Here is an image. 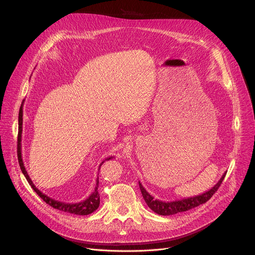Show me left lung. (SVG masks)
I'll list each match as a JSON object with an SVG mask.
<instances>
[{
	"instance_id": "1",
	"label": "left lung",
	"mask_w": 255,
	"mask_h": 255,
	"mask_svg": "<svg viewBox=\"0 0 255 255\" xmlns=\"http://www.w3.org/2000/svg\"><path fill=\"white\" fill-rule=\"evenodd\" d=\"M225 175L226 173H224V175L221 177V179L218 181V183L214 186L213 188L206 191L205 193H202V194L193 196V197L175 200V202H162V200L155 199L148 191L143 188V186L141 185L140 182H138V184H139V188H140L142 197L144 199L145 204L148 205V207L152 211L157 213L158 215L168 216V215H173V214H177V213L191 210L195 207H198L199 205H203V204L207 203L208 200L213 196V194L218 190L222 181L224 180Z\"/></svg>"
}]
</instances>
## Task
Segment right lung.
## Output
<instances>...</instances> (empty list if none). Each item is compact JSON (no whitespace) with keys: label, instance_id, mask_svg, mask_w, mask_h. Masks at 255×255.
Wrapping results in <instances>:
<instances>
[{"label":"right lung","instance_id":"add662e5","mask_svg":"<svg viewBox=\"0 0 255 255\" xmlns=\"http://www.w3.org/2000/svg\"><path fill=\"white\" fill-rule=\"evenodd\" d=\"M23 102L22 101L21 105H20V109H19V114H18V136H17V157H18V162H19V166L20 169L23 173V176L25 177L26 181L29 182V184L31 185L32 188L34 189V191L41 197L44 202L49 205L50 207L55 208L57 210L63 211V212H67V213H70V214H74V215H89V214L95 212L99 205H100V196L98 193V185H99V178H97L96 180V186H95V190L93 191V193H91V195L83 200V202H79V203H63V202H59V200L53 199L49 196H47L46 194L42 193L40 191L37 187L34 185V183L32 182L31 178L28 175V171H26L23 161H22V156H21V134H22V109H23ZM113 157H109L106 158L105 160L100 163L99 165V169L101 167V165L107 161V160H111Z\"/></svg>","mask_w":255,"mask_h":255}]
</instances>
